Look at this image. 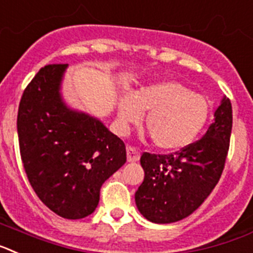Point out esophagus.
<instances>
[{
  "instance_id": "34e87169",
  "label": "esophagus",
  "mask_w": 253,
  "mask_h": 253,
  "mask_svg": "<svg viewBox=\"0 0 253 253\" xmlns=\"http://www.w3.org/2000/svg\"><path fill=\"white\" fill-rule=\"evenodd\" d=\"M140 159V151L133 146H127V162L135 163Z\"/></svg>"
}]
</instances>
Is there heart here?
<instances>
[{
  "mask_svg": "<svg viewBox=\"0 0 253 253\" xmlns=\"http://www.w3.org/2000/svg\"><path fill=\"white\" fill-rule=\"evenodd\" d=\"M210 104L205 95L195 93L174 80L158 81L139 87L118 102V125L122 129L145 116V127L155 146L179 150L195 140L206 124Z\"/></svg>",
  "mask_w": 253,
  "mask_h": 253,
  "instance_id": "obj_1",
  "label": "heart"
}]
</instances>
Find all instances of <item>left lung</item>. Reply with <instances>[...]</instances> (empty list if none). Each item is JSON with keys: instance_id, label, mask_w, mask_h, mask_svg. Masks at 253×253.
Listing matches in <instances>:
<instances>
[{"instance_id": "1", "label": "left lung", "mask_w": 253, "mask_h": 253, "mask_svg": "<svg viewBox=\"0 0 253 253\" xmlns=\"http://www.w3.org/2000/svg\"><path fill=\"white\" fill-rule=\"evenodd\" d=\"M232 124V104L224 96L203 139L174 154H142L145 177L135 201L144 218L157 224L174 223L200 208L223 172Z\"/></svg>"}]
</instances>
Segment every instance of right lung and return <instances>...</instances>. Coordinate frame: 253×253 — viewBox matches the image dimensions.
<instances>
[{"instance_id": "1", "label": "right lung", "mask_w": 253, "mask_h": 253, "mask_svg": "<svg viewBox=\"0 0 253 253\" xmlns=\"http://www.w3.org/2000/svg\"><path fill=\"white\" fill-rule=\"evenodd\" d=\"M69 65H47L24 90L17 113L21 160L41 201L65 219L85 218L100 187L126 163V146L98 118L61 94Z\"/></svg>"}]
</instances>
